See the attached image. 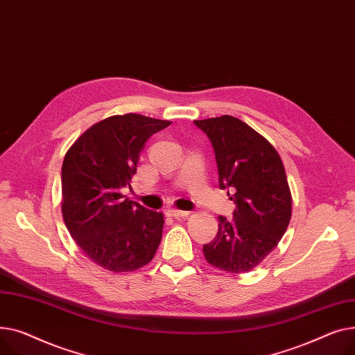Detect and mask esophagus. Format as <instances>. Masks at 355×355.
Returning a JSON list of instances; mask_svg holds the SVG:
<instances>
[{"instance_id":"1","label":"esophagus","mask_w":355,"mask_h":355,"mask_svg":"<svg viewBox=\"0 0 355 355\" xmlns=\"http://www.w3.org/2000/svg\"><path fill=\"white\" fill-rule=\"evenodd\" d=\"M166 215L171 216V218H184L189 215V212L186 211H178V209H168V212H166Z\"/></svg>"}]
</instances>
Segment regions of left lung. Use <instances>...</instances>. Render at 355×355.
I'll use <instances>...</instances> for the list:
<instances>
[{
  "mask_svg": "<svg viewBox=\"0 0 355 355\" xmlns=\"http://www.w3.org/2000/svg\"><path fill=\"white\" fill-rule=\"evenodd\" d=\"M193 123L209 137L219 187L236 205L234 219L218 218V234L203 245V255L227 274L248 272L274 251L291 220L293 198L284 163L272 144L236 117Z\"/></svg>",
  "mask_w": 355,
  "mask_h": 355,
  "instance_id": "8db88e82",
  "label": "left lung"
}]
</instances>
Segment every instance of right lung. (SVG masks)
Returning a JSON list of instances; mask_svg holds the SVG:
<instances>
[{
  "instance_id": "add662e5",
  "label": "right lung",
  "mask_w": 355,
  "mask_h": 355,
  "mask_svg": "<svg viewBox=\"0 0 355 355\" xmlns=\"http://www.w3.org/2000/svg\"><path fill=\"white\" fill-rule=\"evenodd\" d=\"M172 121L123 114L104 119L67 150L61 168V212L71 238L112 272L148 265L162 241L163 214L123 196L144 141Z\"/></svg>"
}]
</instances>
